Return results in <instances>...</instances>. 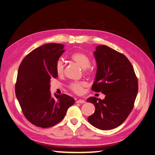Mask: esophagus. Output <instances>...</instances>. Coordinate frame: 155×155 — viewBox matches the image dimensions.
I'll return each mask as SVG.
<instances>
[{
    "mask_svg": "<svg viewBox=\"0 0 155 155\" xmlns=\"http://www.w3.org/2000/svg\"><path fill=\"white\" fill-rule=\"evenodd\" d=\"M77 104H84V103H85V101L83 100H78L77 101Z\"/></svg>",
    "mask_w": 155,
    "mask_h": 155,
    "instance_id": "esophagus-1",
    "label": "esophagus"
}]
</instances>
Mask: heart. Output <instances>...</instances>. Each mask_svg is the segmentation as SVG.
I'll return each instance as SVG.
<instances>
[{
  "label": "heart",
  "mask_w": 155,
  "mask_h": 155,
  "mask_svg": "<svg viewBox=\"0 0 155 155\" xmlns=\"http://www.w3.org/2000/svg\"><path fill=\"white\" fill-rule=\"evenodd\" d=\"M71 59L84 69L85 74H90L92 73L93 67L90 66V61L88 55L81 51H76L71 55ZM65 65L61 60H58L55 65V71L58 76H62L64 73ZM88 86L86 81L73 82L69 84L68 88L70 90L77 94H82L84 92L85 88Z\"/></svg>",
  "instance_id": "heart-1"
}]
</instances>
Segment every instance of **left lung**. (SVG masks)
I'll return each instance as SVG.
<instances>
[{"label":"left lung","mask_w":155,"mask_h":155,"mask_svg":"<svg viewBox=\"0 0 155 155\" xmlns=\"http://www.w3.org/2000/svg\"><path fill=\"white\" fill-rule=\"evenodd\" d=\"M95 92L105 95L104 100L89 97L94 113L88 118L91 124L102 130H111L124 122L132 111L138 91L137 78L132 65L124 54L105 45L96 47Z\"/></svg>","instance_id":"1"}]
</instances>
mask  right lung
<instances>
[{
	"label": "right lung",
	"mask_w": 155,
	"mask_h": 155,
	"mask_svg": "<svg viewBox=\"0 0 155 155\" xmlns=\"http://www.w3.org/2000/svg\"><path fill=\"white\" fill-rule=\"evenodd\" d=\"M61 44L48 43L31 51L19 67L15 92L25 117L38 127L50 128L61 121L74 100L66 94L51 97L50 79L63 53Z\"/></svg>",
	"instance_id": "right-lung-1"
}]
</instances>
